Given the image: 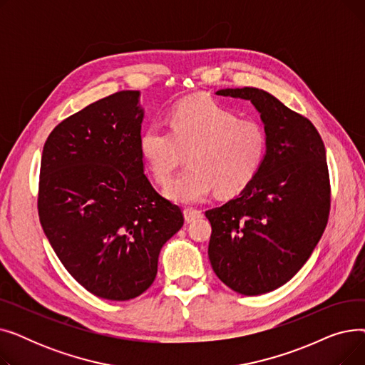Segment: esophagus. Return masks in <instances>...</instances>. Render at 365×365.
Instances as JSON below:
<instances>
[{"instance_id":"esophagus-1","label":"esophagus","mask_w":365,"mask_h":365,"mask_svg":"<svg viewBox=\"0 0 365 365\" xmlns=\"http://www.w3.org/2000/svg\"><path fill=\"white\" fill-rule=\"evenodd\" d=\"M183 216H185V220L187 223H190V222H194V220L202 217V213L200 212V210H195V208H185Z\"/></svg>"}]
</instances>
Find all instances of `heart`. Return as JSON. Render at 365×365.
<instances>
[{"label":"heart","instance_id":"heart-1","mask_svg":"<svg viewBox=\"0 0 365 365\" xmlns=\"http://www.w3.org/2000/svg\"><path fill=\"white\" fill-rule=\"evenodd\" d=\"M170 130L148 125L139 150L150 175L165 183L187 155L189 170L164 189L178 202L194 204L215 192L234 197L256 178L264 160L266 134L253 120L238 115L204 96H192L170 113Z\"/></svg>","mask_w":365,"mask_h":365}]
</instances>
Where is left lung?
<instances>
[{"label":"left lung","instance_id":"left-lung-1","mask_svg":"<svg viewBox=\"0 0 365 365\" xmlns=\"http://www.w3.org/2000/svg\"><path fill=\"white\" fill-rule=\"evenodd\" d=\"M217 96L250 101L266 134L264 160L240 195L205 212L208 259L229 289L259 296L289 282L322 237L330 213L325 148L314 124L255 87Z\"/></svg>","mask_w":365,"mask_h":365}]
</instances>
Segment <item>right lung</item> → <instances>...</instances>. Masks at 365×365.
Masks as SVG:
<instances>
[{
	"instance_id": "add662e5",
	"label": "right lung",
	"mask_w": 365,
	"mask_h": 365,
	"mask_svg": "<svg viewBox=\"0 0 365 365\" xmlns=\"http://www.w3.org/2000/svg\"><path fill=\"white\" fill-rule=\"evenodd\" d=\"M140 91H118L57 124L46 140L38 215L66 271L94 296L130 300L157 277L182 210L152 187L139 150Z\"/></svg>"
}]
</instances>
